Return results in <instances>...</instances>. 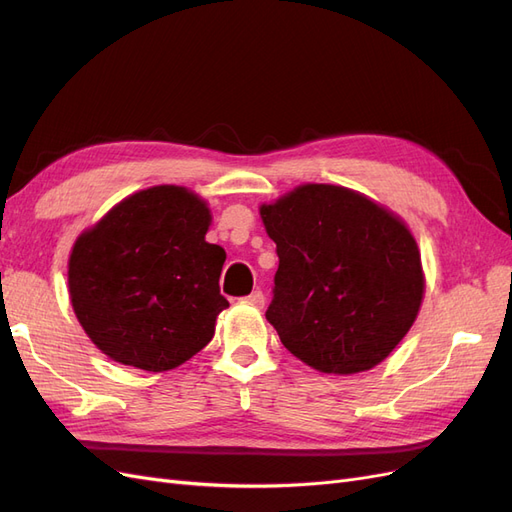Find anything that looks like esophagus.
Returning a JSON list of instances; mask_svg holds the SVG:
<instances>
[{
    "label": "esophagus",
    "instance_id": "esophagus-1",
    "mask_svg": "<svg viewBox=\"0 0 512 512\" xmlns=\"http://www.w3.org/2000/svg\"><path fill=\"white\" fill-rule=\"evenodd\" d=\"M243 303H250V305H254V307H262L265 305V294H262L260 290H254L250 297H245L243 299Z\"/></svg>",
    "mask_w": 512,
    "mask_h": 512
}]
</instances>
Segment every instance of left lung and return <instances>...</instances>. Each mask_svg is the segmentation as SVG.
<instances>
[{
    "mask_svg": "<svg viewBox=\"0 0 512 512\" xmlns=\"http://www.w3.org/2000/svg\"><path fill=\"white\" fill-rule=\"evenodd\" d=\"M277 245L267 320L282 344L324 374L376 367L406 337L425 277L408 226L367 196L299 185L260 207Z\"/></svg>",
    "mask_w": 512,
    "mask_h": 512,
    "instance_id": "left-lung-1",
    "label": "left lung"
}]
</instances>
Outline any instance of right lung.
I'll return each mask as SVG.
<instances>
[{"mask_svg":"<svg viewBox=\"0 0 512 512\" xmlns=\"http://www.w3.org/2000/svg\"><path fill=\"white\" fill-rule=\"evenodd\" d=\"M211 211L177 185L121 200L76 239L68 286L81 327L113 361L168 371L203 350L215 318L226 252L205 241Z\"/></svg>","mask_w":512,"mask_h":512,"instance_id":"1","label":"right lung"}]
</instances>
